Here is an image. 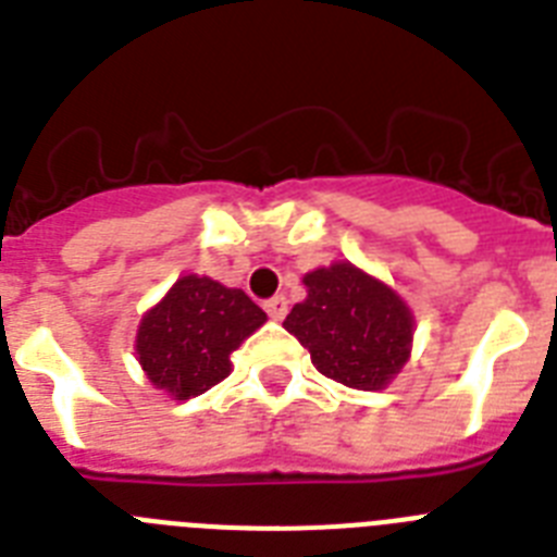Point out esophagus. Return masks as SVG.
Instances as JSON below:
<instances>
[{"label":"esophagus","mask_w":557,"mask_h":557,"mask_svg":"<svg viewBox=\"0 0 557 557\" xmlns=\"http://www.w3.org/2000/svg\"><path fill=\"white\" fill-rule=\"evenodd\" d=\"M263 308H265V314H269L271 320H283V317L288 314V300L283 297V294H277V297L265 300Z\"/></svg>","instance_id":"1"}]
</instances>
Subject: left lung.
Segmentation results:
<instances>
[{"label":"left lung","instance_id":"obj_1","mask_svg":"<svg viewBox=\"0 0 557 557\" xmlns=\"http://www.w3.org/2000/svg\"><path fill=\"white\" fill-rule=\"evenodd\" d=\"M308 297L292 308L286 331L308 348L317 371L359 391H380L408 362L413 317L380 280L350 263L306 274Z\"/></svg>","mask_w":557,"mask_h":557}]
</instances>
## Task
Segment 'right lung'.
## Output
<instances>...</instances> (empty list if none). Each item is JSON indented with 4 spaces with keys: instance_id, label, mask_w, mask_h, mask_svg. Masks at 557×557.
Returning <instances> with one entry per match:
<instances>
[{
    "instance_id": "right-lung-1",
    "label": "right lung",
    "mask_w": 557,
    "mask_h": 557,
    "mask_svg": "<svg viewBox=\"0 0 557 557\" xmlns=\"http://www.w3.org/2000/svg\"><path fill=\"white\" fill-rule=\"evenodd\" d=\"M265 322L240 288L209 277H181L141 320L135 350L149 382L189 399L228 376V354Z\"/></svg>"
}]
</instances>
